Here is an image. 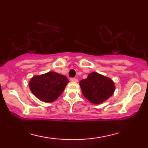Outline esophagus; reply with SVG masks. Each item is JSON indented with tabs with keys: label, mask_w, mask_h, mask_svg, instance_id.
<instances>
[{
	"label": "esophagus",
	"mask_w": 148,
	"mask_h": 148,
	"mask_svg": "<svg viewBox=\"0 0 148 148\" xmlns=\"http://www.w3.org/2000/svg\"><path fill=\"white\" fill-rule=\"evenodd\" d=\"M71 82H78V79L77 78H75V77H72L70 79Z\"/></svg>",
	"instance_id": "obj_1"
}]
</instances>
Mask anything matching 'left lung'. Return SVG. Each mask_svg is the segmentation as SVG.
Here are the masks:
<instances>
[{
    "instance_id": "8db88e82",
    "label": "left lung",
    "mask_w": 148,
    "mask_h": 148,
    "mask_svg": "<svg viewBox=\"0 0 148 148\" xmlns=\"http://www.w3.org/2000/svg\"><path fill=\"white\" fill-rule=\"evenodd\" d=\"M79 85L86 98L95 104L106 101L115 90L114 82L110 79L96 72L89 74L88 77L81 81Z\"/></svg>"
}]
</instances>
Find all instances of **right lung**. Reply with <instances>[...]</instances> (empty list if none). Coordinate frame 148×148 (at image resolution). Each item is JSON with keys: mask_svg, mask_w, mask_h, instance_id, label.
Listing matches in <instances>:
<instances>
[{"mask_svg": "<svg viewBox=\"0 0 148 148\" xmlns=\"http://www.w3.org/2000/svg\"><path fill=\"white\" fill-rule=\"evenodd\" d=\"M69 83L66 76L55 72H49L42 75L34 76L29 86L32 92L42 102L56 100L63 92Z\"/></svg>", "mask_w": 148, "mask_h": 148, "instance_id": "1", "label": "right lung"}]
</instances>
